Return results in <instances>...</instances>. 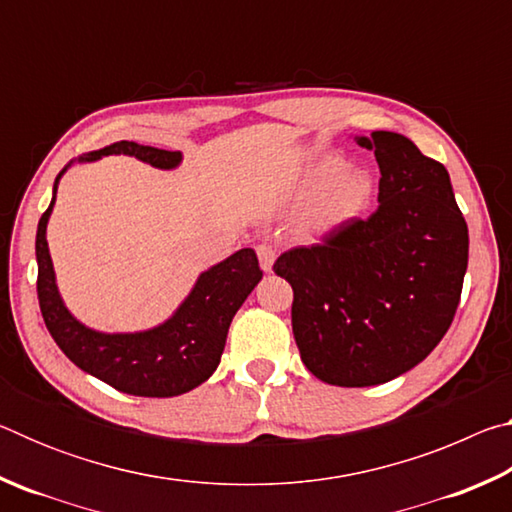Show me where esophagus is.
<instances>
[{"label": "esophagus", "mask_w": 512, "mask_h": 512, "mask_svg": "<svg viewBox=\"0 0 512 512\" xmlns=\"http://www.w3.org/2000/svg\"><path fill=\"white\" fill-rule=\"evenodd\" d=\"M257 257H259V266H262V271L271 273L273 262H275V248L271 244H259L257 246Z\"/></svg>", "instance_id": "1"}]
</instances>
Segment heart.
I'll use <instances>...</instances> for the list:
<instances>
[{"label": "heart", "instance_id": "1", "mask_svg": "<svg viewBox=\"0 0 512 512\" xmlns=\"http://www.w3.org/2000/svg\"><path fill=\"white\" fill-rule=\"evenodd\" d=\"M309 221L316 228H336L359 216L372 198V180L366 171L343 167L339 158H323L305 178Z\"/></svg>", "mask_w": 512, "mask_h": 512}]
</instances>
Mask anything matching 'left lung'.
Returning <instances> with one entry per match:
<instances>
[{
  "mask_svg": "<svg viewBox=\"0 0 512 512\" xmlns=\"http://www.w3.org/2000/svg\"><path fill=\"white\" fill-rule=\"evenodd\" d=\"M375 151L379 207L273 271L293 289L302 363L332 386H377L418 366L452 325L467 271V223L443 164L409 137H354Z\"/></svg>",
  "mask_w": 512,
  "mask_h": 512,
  "instance_id": "obj_1",
  "label": "left lung"
}]
</instances>
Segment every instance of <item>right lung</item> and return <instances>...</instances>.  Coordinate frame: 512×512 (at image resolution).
Here are the masks:
<instances>
[{
  "label": "right lung",
  "mask_w": 512,
  "mask_h": 512,
  "mask_svg": "<svg viewBox=\"0 0 512 512\" xmlns=\"http://www.w3.org/2000/svg\"><path fill=\"white\" fill-rule=\"evenodd\" d=\"M103 155H131L155 169H176L183 162L180 151H162L135 142H115L90 151L58 173L54 196L42 214L36 235L38 300L51 339L65 357L83 372L106 381L121 393L137 397H176L189 393L212 377L221 361L232 318L262 280L253 248H241L223 262L198 275L189 296L178 309L151 329L142 332H99L83 325L60 298L54 262L47 244V223L54 212L58 183L74 162H94Z\"/></svg>",
  "instance_id": "right-lung-1"
}]
</instances>
